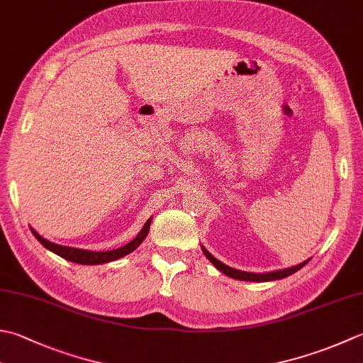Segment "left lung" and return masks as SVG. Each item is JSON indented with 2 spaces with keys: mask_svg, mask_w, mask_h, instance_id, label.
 I'll use <instances>...</instances> for the list:
<instances>
[{
  "mask_svg": "<svg viewBox=\"0 0 363 363\" xmlns=\"http://www.w3.org/2000/svg\"><path fill=\"white\" fill-rule=\"evenodd\" d=\"M203 252L206 255V258H208L212 264H214L220 272H223L225 275L231 277V279H236V280H244V281H271V280H280V279H285V277L294 274L299 271V269H302L305 264H307V261L301 262V264H297L294 267H289V269H283V271H275V272H267V274H252V272H242V271H236V269H233L230 266L223 264L222 261H218L217 258L212 257V255L206 250V248L203 247Z\"/></svg>",
  "mask_w": 363,
  "mask_h": 363,
  "instance_id": "left-lung-1",
  "label": "left lung"
}]
</instances>
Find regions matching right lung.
Returning <instances> with one entry per match:
<instances>
[{
    "instance_id": "add662e5",
    "label": "right lung",
    "mask_w": 363,
    "mask_h": 363,
    "mask_svg": "<svg viewBox=\"0 0 363 363\" xmlns=\"http://www.w3.org/2000/svg\"><path fill=\"white\" fill-rule=\"evenodd\" d=\"M151 220L149 218L147 222L145 223L143 230L138 233V236L132 239L129 244H125L124 247L116 248V250H110V252H91V250H80V248H72V247H64V245H58V244H53L50 242V240L44 239L40 236V234L35 233L33 228V234L34 238L39 240V242L44 245L45 248H48L50 252H53L58 255V257L67 259V261H72L77 262V264H88V266H94V264H104V262H110V261H115L125 257V255L132 253L135 248H137L141 242H143L145 238L147 236L149 233V226H151Z\"/></svg>"
}]
</instances>
